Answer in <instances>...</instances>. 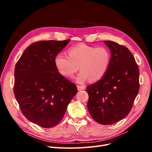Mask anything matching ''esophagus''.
Returning a JSON list of instances; mask_svg holds the SVG:
<instances>
[{
	"mask_svg": "<svg viewBox=\"0 0 152 152\" xmlns=\"http://www.w3.org/2000/svg\"><path fill=\"white\" fill-rule=\"evenodd\" d=\"M77 90L79 91H83L85 89V86H77Z\"/></svg>",
	"mask_w": 152,
	"mask_h": 152,
	"instance_id": "34e87169",
	"label": "esophagus"
}]
</instances>
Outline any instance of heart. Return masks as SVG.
Wrapping results in <instances>:
<instances>
[{
    "instance_id": "b5f03b06",
    "label": "heart",
    "mask_w": 152,
    "mask_h": 152,
    "mask_svg": "<svg viewBox=\"0 0 152 152\" xmlns=\"http://www.w3.org/2000/svg\"><path fill=\"white\" fill-rule=\"evenodd\" d=\"M68 53V55L59 53L54 60L55 66L64 76L73 77L79 66L81 71L76 78L79 83L89 79L91 81H99L107 73L111 59L107 48L81 44L70 48Z\"/></svg>"
}]
</instances>
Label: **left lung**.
I'll use <instances>...</instances> for the list:
<instances>
[{"label":"left lung","instance_id":"left-lung-1","mask_svg":"<svg viewBox=\"0 0 152 152\" xmlns=\"http://www.w3.org/2000/svg\"><path fill=\"white\" fill-rule=\"evenodd\" d=\"M103 42L111 52L110 66L100 80L87 87V108L95 121L110 125L130 112L139 91V71L127 47L111 41Z\"/></svg>","mask_w":152,"mask_h":152}]
</instances>
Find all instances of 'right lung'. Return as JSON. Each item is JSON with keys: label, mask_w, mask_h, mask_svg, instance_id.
Listing matches in <instances>:
<instances>
[{"label": "right lung", "mask_w": 152, "mask_h": 152, "mask_svg": "<svg viewBox=\"0 0 152 152\" xmlns=\"http://www.w3.org/2000/svg\"><path fill=\"white\" fill-rule=\"evenodd\" d=\"M70 41L32 44L15 68L13 91L22 113L44 128L60 122L77 92L76 86L60 75L54 62L55 56Z\"/></svg>", "instance_id": "1"}]
</instances>
